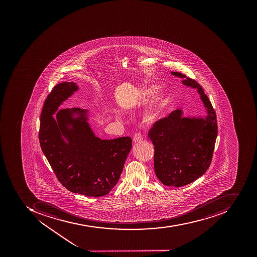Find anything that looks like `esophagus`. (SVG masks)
<instances>
[{
    "mask_svg": "<svg viewBox=\"0 0 257 257\" xmlns=\"http://www.w3.org/2000/svg\"><path fill=\"white\" fill-rule=\"evenodd\" d=\"M141 141H142V136L140 135V134H135V136L133 138V142L134 143H138V142H140Z\"/></svg>",
    "mask_w": 257,
    "mask_h": 257,
    "instance_id": "1",
    "label": "esophagus"
}]
</instances>
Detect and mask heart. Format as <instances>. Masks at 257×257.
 Listing matches in <instances>:
<instances>
[{
	"instance_id": "1",
	"label": "heart",
	"mask_w": 257,
	"mask_h": 257,
	"mask_svg": "<svg viewBox=\"0 0 257 257\" xmlns=\"http://www.w3.org/2000/svg\"><path fill=\"white\" fill-rule=\"evenodd\" d=\"M155 86H150L142 89V99H147L153 92L155 90ZM170 99V93L165 88L160 89L153 96L150 102V106L147 111L142 116V122L146 126H153L155 123L160 115H162L165 109L166 106L168 104Z\"/></svg>"
}]
</instances>
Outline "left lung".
Wrapping results in <instances>:
<instances>
[{
	"label": "left lung",
	"instance_id": "obj_1",
	"mask_svg": "<svg viewBox=\"0 0 257 257\" xmlns=\"http://www.w3.org/2000/svg\"><path fill=\"white\" fill-rule=\"evenodd\" d=\"M186 87L197 90L207 115L183 116L182 108L157 121L149 137L154 146V169L159 180L168 186H186L202 176L209 168L218 135L216 115L204 89L182 73Z\"/></svg>",
	"mask_w": 257,
	"mask_h": 257
}]
</instances>
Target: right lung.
<instances>
[{"label": "right lung", "mask_w": 257, "mask_h": 257, "mask_svg": "<svg viewBox=\"0 0 257 257\" xmlns=\"http://www.w3.org/2000/svg\"><path fill=\"white\" fill-rule=\"evenodd\" d=\"M79 89L75 82L53 88L41 114L39 142L60 183L72 193L102 197L111 191L132 147L130 137L101 139L89 125V111L59 110Z\"/></svg>", "instance_id": "1"}]
</instances>
